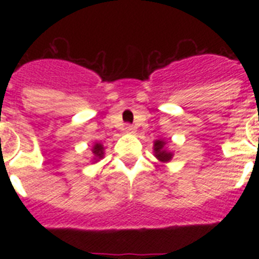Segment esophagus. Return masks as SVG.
<instances>
[{"instance_id": "1", "label": "esophagus", "mask_w": 259, "mask_h": 259, "mask_svg": "<svg viewBox=\"0 0 259 259\" xmlns=\"http://www.w3.org/2000/svg\"><path fill=\"white\" fill-rule=\"evenodd\" d=\"M124 131L127 132V134H135V127L131 124H127L124 128Z\"/></svg>"}]
</instances>
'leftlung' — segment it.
Listing matches in <instances>:
<instances>
[{"label":"left lung","mask_w":259,"mask_h":259,"mask_svg":"<svg viewBox=\"0 0 259 259\" xmlns=\"http://www.w3.org/2000/svg\"><path fill=\"white\" fill-rule=\"evenodd\" d=\"M166 141L163 140H155L154 141V155L157 157L158 161L163 162V163H166V162H170L171 158H172V153L168 152V150L166 149Z\"/></svg>","instance_id":"obj_1"}]
</instances>
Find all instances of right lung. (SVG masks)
Segmentation results:
<instances>
[{"mask_svg":"<svg viewBox=\"0 0 259 259\" xmlns=\"http://www.w3.org/2000/svg\"><path fill=\"white\" fill-rule=\"evenodd\" d=\"M92 153L93 155H95L93 159H95V162H97L98 159H101V158L104 157V146H102L100 143H96L95 145H93Z\"/></svg>","mask_w":259,"mask_h":259,"instance_id":"add662e5","label":"right lung"}]
</instances>
